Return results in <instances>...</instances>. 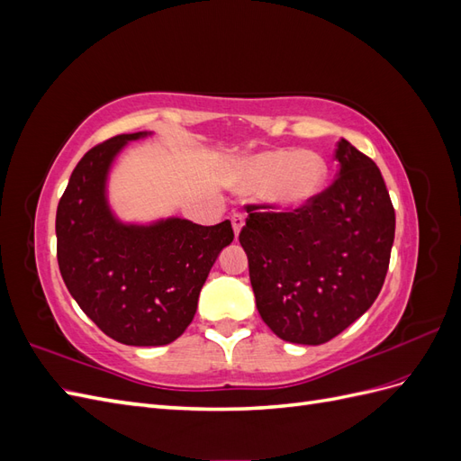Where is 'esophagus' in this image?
Segmentation results:
<instances>
[{"label": "esophagus", "instance_id": "1", "mask_svg": "<svg viewBox=\"0 0 461 461\" xmlns=\"http://www.w3.org/2000/svg\"><path fill=\"white\" fill-rule=\"evenodd\" d=\"M230 222H232V229H234V234L239 236L240 234V230H242V227H244V222H246V217H244V213H232V217H230Z\"/></svg>", "mask_w": 461, "mask_h": 461}]
</instances>
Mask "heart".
<instances>
[{"label": "heart", "instance_id": "b5f03b06", "mask_svg": "<svg viewBox=\"0 0 461 461\" xmlns=\"http://www.w3.org/2000/svg\"><path fill=\"white\" fill-rule=\"evenodd\" d=\"M325 161L313 151L271 149L246 159L236 178L246 188L261 186L265 200L281 209L308 203L323 188Z\"/></svg>", "mask_w": 461, "mask_h": 461}]
</instances>
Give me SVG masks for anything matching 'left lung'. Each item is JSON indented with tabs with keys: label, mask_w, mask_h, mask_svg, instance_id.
I'll list each match as a JSON object with an SVG mask.
<instances>
[{
	"label": "left lung",
	"mask_w": 461,
	"mask_h": 461,
	"mask_svg": "<svg viewBox=\"0 0 461 461\" xmlns=\"http://www.w3.org/2000/svg\"><path fill=\"white\" fill-rule=\"evenodd\" d=\"M334 183L308 203L276 212L248 203L239 240L261 319L278 339L325 344L379 296L396 215L379 167L348 140Z\"/></svg>",
	"instance_id": "left-lung-1"
}]
</instances>
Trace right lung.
Returning <instances> with one entry per match:
<instances>
[{
    "instance_id": "1",
    "label": "right lung",
    "mask_w": 461,
    "mask_h": 461,
    "mask_svg": "<svg viewBox=\"0 0 461 461\" xmlns=\"http://www.w3.org/2000/svg\"><path fill=\"white\" fill-rule=\"evenodd\" d=\"M144 134H119L85 153L59 200L55 234L59 271L80 310L121 344L163 346L192 323L205 278L234 232L230 221L138 227L113 217L105 200L111 161Z\"/></svg>"
}]
</instances>
